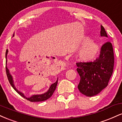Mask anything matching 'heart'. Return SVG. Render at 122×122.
<instances>
[{
  "label": "heart",
  "mask_w": 122,
  "mask_h": 122,
  "mask_svg": "<svg viewBox=\"0 0 122 122\" xmlns=\"http://www.w3.org/2000/svg\"><path fill=\"white\" fill-rule=\"evenodd\" d=\"M83 45L84 46L80 50L78 55L79 59L83 62H91L96 59L100 53V44L91 40L89 37H85Z\"/></svg>",
  "instance_id": "1"
}]
</instances>
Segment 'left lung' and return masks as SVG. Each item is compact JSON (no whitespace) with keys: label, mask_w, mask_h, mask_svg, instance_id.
I'll list each match as a JSON object with an SVG mask.
<instances>
[{"label":"left lung","mask_w":122,"mask_h":122,"mask_svg":"<svg viewBox=\"0 0 122 122\" xmlns=\"http://www.w3.org/2000/svg\"><path fill=\"white\" fill-rule=\"evenodd\" d=\"M101 37H108L101 25ZM77 71L80 76L78 89L82 94L91 97L107 87L114 66V50L112 43H105L101 47L99 58L92 62H77Z\"/></svg>","instance_id":"left-lung-1"}]
</instances>
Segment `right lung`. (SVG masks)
<instances>
[{"label": "right lung", "mask_w": 122, "mask_h": 122, "mask_svg": "<svg viewBox=\"0 0 122 122\" xmlns=\"http://www.w3.org/2000/svg\"><path fill=\"white\" fill-rule=\"evenodd\" d=\"M8 49L6 50V52H5V71H6V74L7 76V78L9 82L10 83V84L12 86V88L15 89V91H16L18 94H19L21 96H22L23 97H24L25 99H27L29 101L31 102H42L45 101V100H47V99H49V98L52 96L53 93H54V91H55L56 88L57 87V82H58V80L56 81V82H54L50 85L49 89L46 92L43 93V94L41 95H34L33 96H31L30 97H26L25 96V95L23 93L20 92V91L16 89V88H15L14 84V81L13 79H12V76L11 75V74L10 73V71L7 67V56L8 54Z\"/></svg>", "instance_id": "add662e5"}]
</instances>
